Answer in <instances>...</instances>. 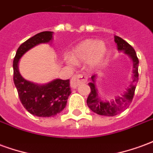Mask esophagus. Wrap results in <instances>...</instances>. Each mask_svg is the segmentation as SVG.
<instances>
[{
	"label": "esophagus",
	"mask_w": 153,
	"mask_h": 153,
	"mask_svg": "<svg viewBox=\"0 0 153 153\" xmlns=\"http://www.w3.org/2000/svg\"><path fill=\"white\" fill-rule=\"evenodd\" d=\"M87 81H88V79L86 75L80 74H74L70 79V87L72 88H76L80 83H87Z\"/></svg>",
	"instance_id": "1"
}]
</instances>
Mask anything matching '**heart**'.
Here are the masks:
<instances>
[{
	"instance_id": "b5f03b06",
	"label": "heart",
	"mask_w": 153,
	"mask_h": 153,
	"mask_svg": "<svg viewBox=\"0 0 153 153\" xmlns=\"http://www.w3.org/2000/svg\"><path fill=\"white\" fill-rule=\"evenodd\" d=\"M106 52V46L102 42H97L94 39H86L74 48L72 58H67V61L71 65H74V61L80 62L88 60L89 68L93 69L102 63Z\"/></svg>"
}]
</instances>
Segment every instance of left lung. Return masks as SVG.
<instances>
[{
	"label": "left lung",
	"mask_w": 153,
	"mask_h": 153,
	"mask_svg": "<svg viewBox=\"0 0 153 153\" xmlns=\"http://www.w3.org/2000/svg\"><path fill=\"white\" fill-rule=\"evenodd\" d=\"M115 42L117 43L119 51H124L125 53L129 55L134 62V79L132 81V84L130 88H128L127 92H125L122 97H118L116 99L112 102H102L97 96V88L95 87V79L96 75L94 74L91 77L92 83H88L91 88L88 97L87 99V104L90 109L93 112L97 113L101 115H106V116H113L118 115L119 113L123 111L128 107L131 103L134 95L136 83L138 81V58L136 55L134 47L131 45L125 42L120 37L115 36Z\"/></svg>",
	"instance_id": "left-lung-1"
}]
</instances>
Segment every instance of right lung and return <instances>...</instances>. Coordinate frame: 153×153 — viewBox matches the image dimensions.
<instances>
[{"label":"right lung","mask_w":153,"mask_h":153,"mask_svg":"<svg viewBox=\"0 0 153 153\" xmlns=\"http://www.w3.org/2000/svg\"><path fill=\"white\" fill-rule=\"evenodd\" d=\"M52 33L42 32L25 41L18 48L13 61V79L22 105L30 114L39 117H52L63 111L71 93L70 80L55 79L45 85L35 84L20 75L18 62L19 58L32 47L50 42Z\"/></svg>","instance_id":"add662e5"}]
</instances>
